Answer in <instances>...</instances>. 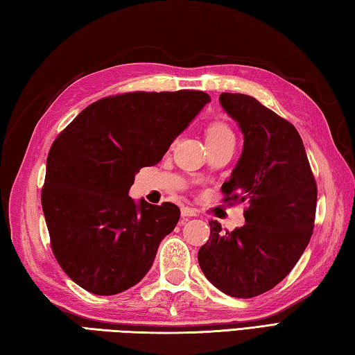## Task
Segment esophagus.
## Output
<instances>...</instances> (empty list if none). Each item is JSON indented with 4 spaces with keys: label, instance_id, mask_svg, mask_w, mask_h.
Segmentation results:
<instances>
[{
    "label": "esophagus",
    "instance_id": "1",
    "mask_svg": "<svg viewBox=\"0 0 355 355\" xmlns=\"http://www.w3.org/2000/svg\"><path fill=\"white\" fill-rule=\"evenodd\" d=\"M196 215H197V211L192 209V207H187V206H183V207H182V217H183V218L196 217Z\"/></svg>",
    "mask_w": 355,
    "mask_h": 355
}]
</instances>
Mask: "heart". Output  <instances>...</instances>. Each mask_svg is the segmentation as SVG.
<instances>
[{"label": "heart", "instance_id": "1", "mask_svg": "<svg viewBox=\"0 0 355 355\" xmlns=\"http://www.w3.org/2000/svg\"><path fill=\"white\" fill-rule=\"evenodd\" d=\"M225 137H234L232 130L229 129L226 124L215 123L207 129V140H215V138H225Z\"/></svg>", "mask_w": 355, "mask_h": 355}]
</instances>
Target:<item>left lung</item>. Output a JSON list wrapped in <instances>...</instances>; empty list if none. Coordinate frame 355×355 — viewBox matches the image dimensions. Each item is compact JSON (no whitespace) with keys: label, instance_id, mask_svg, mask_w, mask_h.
Masks as SVG:
<instances>
[{"label":"left lung","instance_id":"obj_1","mask_svg":"<svg viewBox=\"0 0 355 355\" xmlns=\"http://www.w3.org/2000/svg\"><path fill=\"white\" fill-rule=\"evenodd\" d=\"M245 137L223 201H248L246 223L232 232L211 220L200 268L215 288L237 298L272 289L300 259L314 231L317 183L297 129L254 96L220 95Z\"/></svg>","mask_w":355,"mask_h":355}]
</instances>
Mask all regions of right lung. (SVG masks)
Here are the masks:
<instances>
[{
    "label": "right lung",
    "mask_w": 355,
    "mask_h": 355,
    "mask_svg": "<svg viewBox=\"0 0 355 355\" xmlns=\"http://www.w3.org/2000/svg\"><path fill=\"white\" fill-rule=\"evenodd\" d=\"M209 100L201 90L106 96L55 138L41 206L55 259L78 286L114 295L148 274L180 209L169 201L135 205L128 192Z\"/></svg>",
    "instance_id": "add662e5"
}]
</instances>
